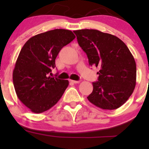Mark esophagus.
<instances>
[{"mask_svg":"<svg viewBox=\"0 0 149 149\" xmlns=\"http://www.w3.org/2000/svg\"><path fill=\"white\" fill-rule=\"evenodd\" d=\"M70 81L73 84H79V82H80L79 81H74V80H70Z\"/></svg>","mask_w":149,"mask_h":149,"instance_id":"1","label":"esophagus"}]
</instances>
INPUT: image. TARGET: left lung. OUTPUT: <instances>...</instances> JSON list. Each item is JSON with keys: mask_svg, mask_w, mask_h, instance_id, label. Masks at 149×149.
I'll use <instances>...</instances> for the list:
<instances>
[{"mask_svg": "<svg viewBox=\"0 0 149 149\" xmlns=\"http://www.w3.org/2000/svg\"><path fill=\"white\" fill-rule=\"evenodd\" d=\"M86 53L90 65L100 68L88 101L103 109H115L125 103L136 84V64L130 51L116 36L96 29L73 31Z\"/></svg>", "mask_w": 149, "mask_h": 149, "instance_id": "obj_1", "label": "left lung"}]
</instances>
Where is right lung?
I'll list each match as a JSON object with an SVG mask.
<instances>
[{"label":"right lung","instance_id":"right-lung-1","mask_svg":"<svg viewBox=\"0 0 149 149\" xmlns=\"http://www.w3.org/2000/svg\"><path fill=\"white\" fill-rule=\"evenodd\" d=\"M75 38L70 30L57 29L31 37L21 49L13 71V86L18 98L32 112L48 110L63 94L68 81L49 74L61 49Z\"/></svg>","mask_w":149,"mask_h":149}]
</instances>
